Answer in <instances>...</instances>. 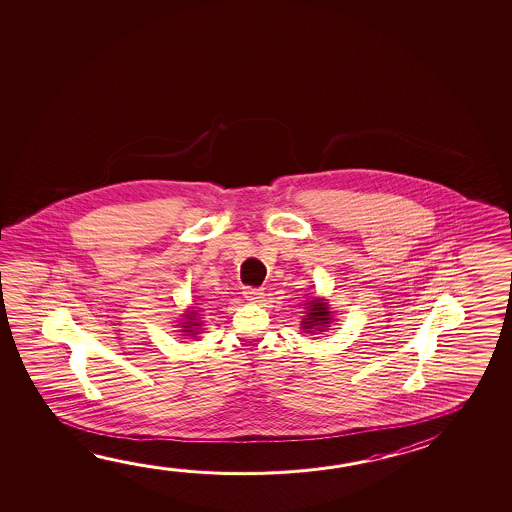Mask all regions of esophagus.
Segmentation results:
<instances>
[{
    "mask_svg": "<svg viewBox=\"0 0 512 512\" xmlns=\"http://www.w3.org/2000/svg\"><path fill=\"white\" fill-rule=\"evenodd\" d=\"M243 294L244 298L250 300V302H259L260 298L264 296L262 289H259V287H244Z\"/></svg>",
    "mask_w": 512,
    "mask_h": 512,
    "instance_id": "34e87169",
    "label": "esophagus"
}]
</instances>
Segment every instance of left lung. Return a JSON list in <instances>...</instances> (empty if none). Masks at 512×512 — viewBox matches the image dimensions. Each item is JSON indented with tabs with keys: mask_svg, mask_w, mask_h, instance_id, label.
<instances>
[{
	"mask_svg": "<svg viewBox=\"0 0 512 512\" xmlns=\"http://www.w3.org/2000/svg\"><path fill=\"white\" fill-rule=\"evenodd\" d=\"M309 305V316L303 319V328H307V332H310V334H316V332H312V328H318V332H323L321 328L327 327L328 323L332 321V319H330V312H328L327 303L312 300Z\"/></svg>",
	"mask_w": 512,
	"mask_h": 512,
	"instance_id": "obj_1",
	"label": "left lung"
}]
</instances>
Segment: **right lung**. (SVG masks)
<instances>
[{"mask_svg":"<svg viewBox=\"0 0 512 512\" xmlns=\"http://www.w3.org/2000/svg\"><path fill=\"white\" fill-rule=\"evenodd\" d=\"M194 314H196V312H191V314H187V318L185 319H189V321H185V327L184 328H187V330H185V332H191V334H196V332H194L193 330V327H196V325H198V323H193L194 321Z\"/></svg>","mask_w":512,"mask_h":512,"instance_id":"add662e5","label":"right lung"}]
</instances>
